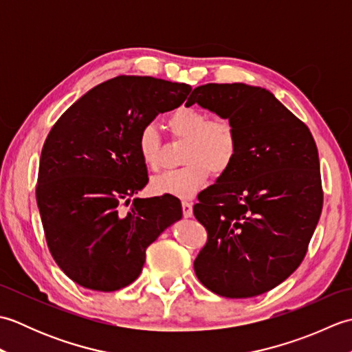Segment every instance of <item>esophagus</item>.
Instances as JSON below:
<instances>
[{"label": "esophagus", "mask_w": 352, "mask_h": 352, "mask_svg": "<svg viewBox=\"0 0 352 352\" xmlns=\"http://www.w3.org/2000/svg\"><path fill=\"white\" fill-rule=\"evenodd\" d=\"M182 207H183V216H184V218H190V216L193 214V212H192V203H189V201H183Z\"/></svg>", "instance_id": "1"}]
</instances>
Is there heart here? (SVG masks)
Segmentation results:
<instances>
[{"label": "heart", "mask_w": 352, "mask_h": 352, "mask_svg": "<svg viewBox=\"0 0 352 352\" xmlns=\"http://www.w3.org/2000/svg\"><path fill=\"white\" fill-rule=\"evenodd\" d=\"M175 139H186L182 159L186 164L153 178L157 193L192 198L206 184L210 172L219 177L230 170L239 154V133L227 118H212L195 106L175 109L166 119ZM163 142L154 125H145L138 136V151L149 169L160 166Z\"/></svg>", "instance_id": "b5f03b06"}]
</instances>
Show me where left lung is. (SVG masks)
Returning a JSON list of instances; mask_svg holds the SVG:
<instances>
[{
	"instance_id": "8db88e82",
	"label": "left lung",
	"mask_w": 352,
	"mask_h": 352,
	"mask_svg": "<svg viewBox=\"0 0 352 352\" xmlns=\"http://www.w3.org/2000/svg\"><path fill=\"white\" fill-rule=\"evenodd\" d=\"M195 102L239 133L233 166L193 206L207 231L195 274L216 295L265 294L302 263L322 212L315 139L266 89L208 83L193 89L186 106Z\"/></svg>"
}]
</instances>
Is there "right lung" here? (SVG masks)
Wrapping results in <instances>:
<instances>
[{
	"mask_svg": "<svg viewBox=\"0 0 352 352\" xmlns=\"http://www.w3.org/2000/svg\"><path fill=\"white\" fill-rule=\"evenodd\" d=\"M192 87L119 76L95 86L52 125L42 148L36 201L48 250L80 286L113 292L138 278L146 248L182 218L172 195L130 198L148 183L140 130L182 106Z\"/></svg>",
	"mask_w": 352,
	"mask_h": 352,
	"instance_id": "1",
	"label": "right lung"
}]
</instances>
